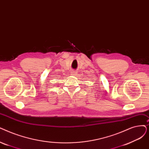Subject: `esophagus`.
Wrapping results in <instances>:
<instances>
[{
  "label": "esophagus",
  "mask_w": 149,
  "mask_h": 149,
  "mask_svg": "<svg viewBox=\"0 0 149 149\" xmlns=\"http://www.w3.org/2000/svg\"><path fill=\"white\" fill-rule=\"evenodd\" d=\"M71 75H76V72H75V70H72V72H71Z\"/></svg>",
  "instance_id": "1"
}]
</instances>
